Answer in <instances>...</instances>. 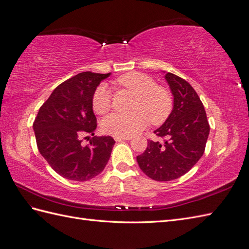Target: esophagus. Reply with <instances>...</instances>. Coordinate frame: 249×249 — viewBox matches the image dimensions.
<instances>
[{"instance_id":"esophagus-1","label":"esophagus","mask_w":249,"mask_h":249,"mask_svg":"<svg viewBox=\"0 0 249 249\" xmlns=\"http://www.w3.org/2000/svg\"><path fill=\"white\" fill-rule=\"evenodd\" d=\"M131 137H114V140L115 141H123V140H130Z\"/></svg>"}]
</instances>
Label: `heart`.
Returning <instances> with one entry per match:
<instances>
[{
  "instance_id": "obj_1",
  "label": "heart",
  "mask_w": 249,
  "mask_h": 249,
  "mask_svg": "<svg viewBox=\"0 0 249 249\" xmlns=\"http://www.w3.org/2000/svg\"><path fill=\"white\" fill-rule=\"evenodd\" d=\"M117 83L135 93L130 112H113L103 120V130L115 137H130L145 128L149 120L154 124L162 123L169 117L173 107L172 95L164 87L157 86L147 75L132 72L121 76ZM92 106L98 114H104L111 108L110 90L105 84L95 89Z\"/></svg>"
}]
</instances>
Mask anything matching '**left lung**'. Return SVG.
I'll return each mask as SVG.
<instances>
[{
  "label": "left lung",
  "instance_id": "1",
  "mask_svg": "<svg viewBox=\"0 0 249 249\" xmlns=\"http://www.w3.org/2000/svg\"><path fill=\"white\" fill-rule=\"evenodd\" d=\"M173 95V109L154 131L163 142L148 140L137 162L145 175L170 181L186 174L204 155L210 126L203 103L193 87L175 74L165 73Z\"/></svg>",
  "mask_w": 249,
  "mask_h": 249
}]
</instances>
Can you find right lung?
I'll use <instances>...</instances> for the list:
<instances>
[{
  "instance_id": "1",
  "label": "right lung",
  "mask_w": 249,
  "mask_h": 249,
  "mask_svg": "<svg viewBox=\"0 0 249 249\" xmlns=\"http://www.w3.org/2000/svg\"><path fill=\"white\" fill-rule=\"evenodd\" d=\"M111 73L83 72L60 84L40 107L33 128L40 154L57 174L75 181L97 176L110 158L115 141L95 137L92 96ZM92 137H91L90 136ZM83 137L90 144L81 145Z\"/></svg>"
}]
</instances>
